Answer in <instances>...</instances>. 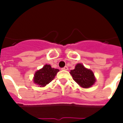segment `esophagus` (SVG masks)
<instances>
[{
	"label": "esophagus",
	"mask_w": 123,
	"mask_h": 123,
	"mask_svg": "<svg viewBox=\"0 0 123 123\" xmlns=\"http://www.w3.org/2000/svg\"><path fill=\"white\" fill-rule=\"evenodd\" d=\"M62 70H68V68L67 66H64V67L62 68Z\"/></svg>",
	"instance_id": "1"
}]
</instances>
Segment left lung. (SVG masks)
<instances>
[{"instance_id":"obj_1","label":"left lung","mask_w":123,"mask_h":123,"mask_svg":"<svg viewBox=\"0 0 123 123\" xmlns=\"http://www.w3.org/2000/svg\"><path fill=\"white\" fill-rule=\"evenodd\" d=\"M70 74L73 80L84 88L90 87L96 81L92 71L86 68L82 64H77L75 69L71 70Z\"/></svg>"}]
</instances>
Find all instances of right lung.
Returning <instances> with one entry per match:
<instances>
[{
	"mask_svg": "<svg viewBox=\"0 0 123 123\" xmlns=\"http://www.w3.org/2000/svg\"><path fill=\"white\" fill-rule=\"evenodd\" d=\"M59 71L58 69L52 68L50 65L46 64L42 69L36 72L34 82L40 86V87H44L54 80Z\"/></svg>",
	"mask_w": 123,
	"mask_h": 123,
	"instance_id": "obj_1",
	"label": "right lung"
}]
</instances>
